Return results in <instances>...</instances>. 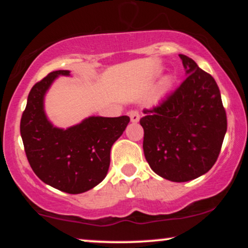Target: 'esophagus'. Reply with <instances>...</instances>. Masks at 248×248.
Returning a JSON list of instances; mask_svg holds the SVG:
<instances>
[{
  "label": "esophagus",
  "instance_id": "1",
  "mask_svg": "<svg viewBox=\"0 0 248 248\" xmlns=\"http://www.w3.org/2000/svg\"><path fill=\"white\" fill-rule=\"evenodd\" d=\"M129 118L130 121L136 124V122H139V120H140V114H139V112H136V110H132V112H129Z\"/></svg>",
  "mask_w": 248,
  "mask_h": 248
}]
</instances>
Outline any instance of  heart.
Instances as JSON below:
<instances>
[{"label":"heart","instance_id":"1","mask_svg":"<svg viewBox=\"0 0 248 248\" xmlns=\"http://www.w3.org/2000/svg\"><path fill=\"white\" fill-rule=\"evenodd\" d=\"M171 86H172V80L170 78L166 79V80L163 81V84H162V87L160 90V98L162 96H164L166 94L169 93V91L171 90Z\"/></svg>","mask_w":248,"mask_h":248}]
</instances>
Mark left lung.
Masks as SVG:
<instances>
[{
    "label": "left lung",
    "instance_id": "8db88e82",
    "mask_svg": "<svg viewBox=\"0 0 248 248\" xmlns=\"http://www.w3.org/2000/svg\"><path fill=\"white\" fill-rule=\"evenodd\" d=\"M186 78L160 106L144 109L143 152L154 172L187 182L217 161L227 129L217 82L195 61L179 55Z\"/></svg>",
    "mask_w": 248,
    "mask_h": 248
}]
</instances>
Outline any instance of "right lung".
<instances>
[{"mask_svg":"<svg viewBox=\"0 0 248 248\" xmlns=\"http://www.w3.org/2000/svg\"><path fill=\"white\" fill-rule=\"evenodd\" d=\"M59 76H70V71H53L31 88L21 119V136L38 178L77 195L93 189L106 177L110 148L124 132L129 116H88L66 129L53 126L45 113L44 99Z\"/></svg>","mask_w":248,"mask_h":248,"instance_id":"obj_1","label":"right lung"}]
</instances>
